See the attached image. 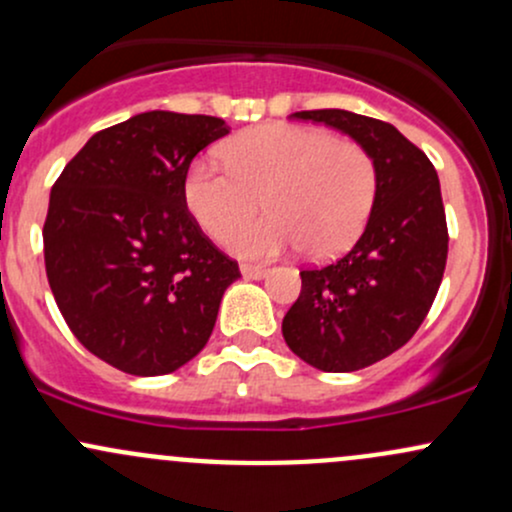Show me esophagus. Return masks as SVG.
Wrapping results in <instances>:
<instances>
[{
	"label": "esophagus",
	"instance_id": "esophagus-1",
	"mask_svg": "<svg viewBox=\"0 0 512 512\" xmlns=\"http://www.w3.org/2000/svg\"><path fill=\"white\" fill-rule=\"evenodd\" d=\"M240 272H243L245 279H265L269 274L267 267H257V265H243L240 267Z\"/></svg>",
	"mask_w": 512,
	"mask_h": 512
}]
</instances>
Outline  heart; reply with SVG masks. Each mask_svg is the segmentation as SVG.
I'll return each mask as SVG.
<instances>
[{
  "label": "heart",
  "instance_id": "b5f03b06",
  "mask_svg": "<svg viewBox=\"0 0 512 512\" xmlns=\"http://www.w3.org/2000/svg\"><path fill=\"white\" fill-rule=\"evenodd\" d=\"M226 167L196 160L184 177V204L201 230L226 238L263 199L268 216L234 231L228 247L265 260L301 245L328 260L362 235L376 201V165L362 145L330 131L265 123L223 145Z\"/></svg>",
  "mask_w": 512,
  "mask_h": 512
}]
</instances>
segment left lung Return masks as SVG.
<instances>
[{
  "instance_id": "left-lung-1",
  "label": "left lung",
  "mask_w": 512,
  "mask_h": 512,
  "mask_svg": "<svg viewBox=\"0 0 512 512\" xmlns=\"http://www.w3.org/2000/svg\"><path fill=\"white\" fill-rule=\"evenodd\" d=\"M355 138L376 165L367 228L333 265L301 272L282 333L320 372H357L406 345L428 316L447 265V218L428 155L391 123L345 109L296 111Z\"/></svg>"
}]
</instances>
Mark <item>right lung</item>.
Listing matches in <instances>:
<instances>
[{
  "label": "right lung",
  "instance_id": "1",
  "mask_svg": "<svg viewBox=\"0 0 512 512\" xmlns=\"http://www.w3.org/2000/svg\"><path fill=\"white\" fill-rule=\"evenodd\" d=\"M226 133L216 116L145 111L94 133L53 184L50 291L75 338L121 372L170 374L194 359L240 277L184 204L189 165Z\"/></svg>",
  "mask_w": 512,
  "mask_h": 512
}]
</instances>
